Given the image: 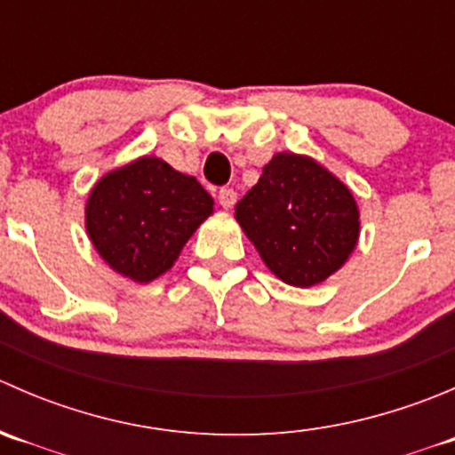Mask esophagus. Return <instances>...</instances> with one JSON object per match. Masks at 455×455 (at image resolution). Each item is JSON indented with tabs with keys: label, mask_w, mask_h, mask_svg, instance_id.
I'll return each mask as SVG.
<instances>
[{
	"label": "esophagus",
	"mask_w": 455,
	"mask_h": 455,
	"mask_svg": "<svg viewBox=\"0 0 455 455\" xmlns=\"http://www.w3.org/2000/svg\"><path fill=\"white\" fill-rule=\"evenodd\" d=\"M218 200L224 209H231V206L237 202V194L233 189H228V187H222V189L218 191Z\"/></svg>",
	"instance_id": "1"
}]
</instances>
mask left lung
<instances>
[{
  "instance_id": "8db88e82",
  "label": "left lung",
  "mask_w": 455,
  "mask_h": 455,
  "mask_svg": "<svg viewBox=\"0 0 455 455\" xmlns=\"http://www.w3.org/2000/svg\"><path fill=\"white\" fill-rule=\"evenodd\" d=\"M257 253L282 282L308 288L339 270L359 240V209L339 178L306 156L277 154L235 206Z\"/></svg>"
}]
</instances>
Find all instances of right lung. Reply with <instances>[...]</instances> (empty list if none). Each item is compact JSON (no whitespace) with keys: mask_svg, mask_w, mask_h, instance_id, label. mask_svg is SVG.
Returning <instances> with one entry per match:
<instances>
[{"mask_svg":"<svg viewBox=\"0 0 455 455\" xmlns=\"http://www.w3.org/2000/svg\"><path fill=\"white\" fill-rule=\"evenodd\" d=\"M211 211L213 198L196 178L145 156L96 182L85 227L116 273L147 283L172 268Z\"/></svg>","mask_w":455,"mask_h":455,"instance_id":"right-lung-1","label":"right lung"}]
</instances>
